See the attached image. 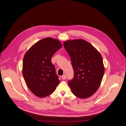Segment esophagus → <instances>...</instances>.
Listing matches in <instances>:
<instances>
[{
	"mask_svg": "<svg viewBox=\"0 0 126 126\" xmlns=\"http://www.w3.org/2000/svg\"><path fill=\"white\" fill-rule=\"evenodd\" d=\"M61 78L62 79H65V75H63L62 76H61Z\"/></svg>",
	"mask_w": 126,
	"mask_h": 126,
	"instance_id": "obj_1",
	"label": "esophagus"
}]
</instances>
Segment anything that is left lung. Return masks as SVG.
Masks as SVG:
<instances>
[{
	"instance_id": "obj_1",
	"label": "left lung",
	"mask_w": 126,
	"mask_h": 126,
	"mask_svg": "<svg viewBox=\"0 0 126 126\" xmlns=\"http://www.w3.org/2000/svg\"><path fill=\"white\" fill-rule=\"evenodd\" d=\"M64 47L69 55L74 77L68 81L73 94L86 98L99 87L104 71L101 55L87 41L74 39L64 41Z\"/></svg>"
}]
</instances>
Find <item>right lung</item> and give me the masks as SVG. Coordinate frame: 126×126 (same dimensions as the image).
<instances>
[{"instance_id": "1", "label": "right lung", "mask_w": 126, "mask_h": 126, "mask_svg": "<svg viewBox=\"0 0 126 126\" xmlns=\"http://www.w3.org/2000/svg\"><path fill=\"white\" fill-rule=\"evenodd\" d=\"M62 47L59 40L47 37L38 41L25 54L23 76L29 89L38 97L50 94L60 82L51 59Z\"/></svg>"}]
</instances>
